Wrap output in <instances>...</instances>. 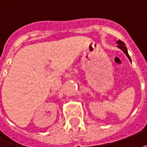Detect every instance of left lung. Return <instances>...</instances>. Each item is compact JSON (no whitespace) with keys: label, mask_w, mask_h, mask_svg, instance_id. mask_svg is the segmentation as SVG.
I'll return each instance as SVG.
<instances>
[{"label":"left lung","mask_w":147,"mask_h":147,"mask_svg":"<svg viewBox=\"0 0 147 147\" xmlns=\"http://www.w3.org/2000/svg\"><path fill=\"white\" fill-rule=\"evenodd\" d=\"M117 43H118V46H117V47L123 51L124 53L126 55V56L129 58V59L131 61V59H130V57H129V55L128 51H127V48L125 47V43H124L123 42H121V41H117Z\"/></svg>","instance_id":"left-lung-1"}]
</instances>
